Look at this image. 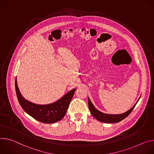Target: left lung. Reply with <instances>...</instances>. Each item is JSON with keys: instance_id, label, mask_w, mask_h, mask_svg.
<instances>
[{"instance_id": "1", "label": "left lung", "mask_w": 154, "mask_h": 154, "mask_svg": "<svg viewBox=\"0 0 154 154\" xmlns=\"http://www.w3.org/2000/svg\"><path fill=\"white\" fill-rule=\"evenodd\" d=\"M140 98L136 102V104L128 111H126L125 112H124L122 114H105L102 112L100 111H98L95 107L94 106L92 103L91 102V100L88 97V105H89V108L90 110V112L91 114L98 121L101 122H105V123H109V124H112V123H117L122 121L123 119H124L125 117H127L130 112L133 111L134 109V106H136V103H138V101H139Z\"/></svg>"}]
</instances>
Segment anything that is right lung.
I'll use <instances>...</instances> for the list:
<instances>
[{"label":"right lung","mask_w":154,"mask_h":154,"mask_svg":"<svg viewBox=\"0 0 154 154\" xmlns=\"http://www.w3.org/2000/svg\"><path fill=\"white\" fill-rule=\"evenodd\" d=\"M15 89L19 103L24 111L38 121L45 124H53L61 120L65 116L76 91V89H73L54 103L38 105L32 103L23 97L18 88L16 78Z\"/></svg>","instance_id":"right-lung-1"}]
</instances>
